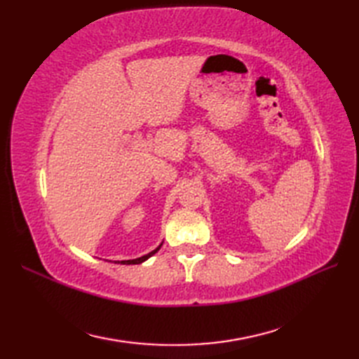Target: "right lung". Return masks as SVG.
Returning <instances> with one entry per match:
<instances>
[{
    "label": "right lung",
    "mask_w": 359,
    "mask_h": 359,
    "mask_svg": "<svg viewBox=\"0 0 359 359\" xmlns=\"http://www.w3.org/2000/svg\"><path fill=\"white\" fill-rule=\"evenodd\" d=\"M160 247H161V245H160ZM160 247H157L156 250H153V252L148 253V255H145V256H142V257H137V259H130V260H121V262H119V260H118V264H123V265H136V264H142L144 260H147L148 257H151V256H153L154 253H157L158 250H160Z\"/></svg>",
    "instance_id": "1"
}]
</instances>
